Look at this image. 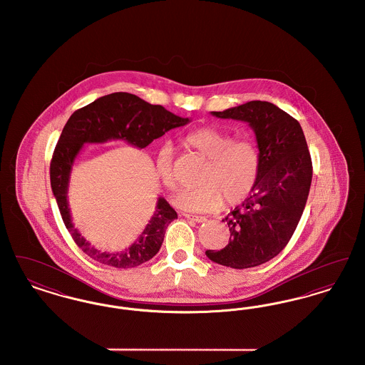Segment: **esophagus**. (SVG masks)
Segmentation results:
<instances>
[{
	"instance_id": "obj_1",
	"label": "esophagus",
	"mask_w": 365,
	"mask_h": 365,
	"mask_svg": "<svg viewBox=\"0 0 365 365\" xmlns=\"http://www.w3.org/2000/svg\"><path fill=\"white\" fill-rule=\"evenodd\" d=\"M182 216L186 217V219H189V220L195 222V223H204V222H207V217H205V216H197V215H190V213H182Z\"/></svg>"
}]
</instances>
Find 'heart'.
Here are the masks:
<instances>
[{
	"label": "heart",
	"mask_w": 365,
	"mask_h": 365,
	"mask_svg": "<svg viewBox=\"0 0 365 365\" xmlns=\"http://www.w3.org/2000/svg\"><path fill=\"white\" fill-rule=\"evenodd\" d=\"M185 142L208 158L200 186L183 189L174 197L178 208L195 213L215 212L226 201L238 205L253 191L260 175L261 157L256 143L250 139H234L228 133L213 127L191 131ZM155 168L158 179L167 189L176 187L174 157L171 145L157 150Z\"/></svg>",
	"instance_id": "1"
}]
</instances>
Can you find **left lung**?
<instances>
[{"label": "left lung", "mask_w": 365, "mask_h": 365, "mask_svg": "<svg viewBox=\"0 0 365 365\" xmlns=\"http://www.w3.org/2000/svg\"><path fill=\"white\" fill-rule=\"evenodd\" d=\"M210 113L252 127L261 168L250 197L225 219L230 227V242L205 255L209 260L230 268L257 267L284 249L302 216L312 182L307 139L294 118L267 101H250Z\"/></svg>", "instance_id": "left-lung-1"}]
</instances>
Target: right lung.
I'll list each match as a JSON object with an SVG mask.
<instances>
[{
  "label": "right lung",
  "mask_w": 365,
  "mask_h": 365,
  "mask_svg": "<svg viewBox=\"0 0 365 365\" xmlns=\"http://www.w3.org/2000/svg\"><path fill=\"white\" fill-rule=\"evenodd\" d=\"M190 123L161 105H152L130 93H112L71 115L56 145L51 163V186L63 222L75 243L93 260L115 268H133L156 256L168 225L178 219L175 209L157 198L156 210L138 238L120 252H101L73 226L68 205V185L75 158L86 143L124 140L143 149L167 131Z\"/></svg>",
  "instance_id": "add662e5"
}]
</instances>
